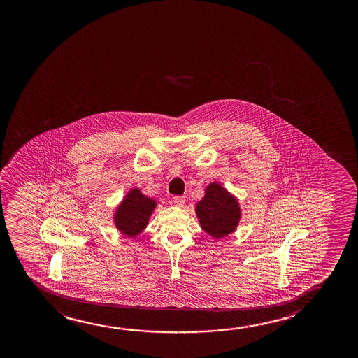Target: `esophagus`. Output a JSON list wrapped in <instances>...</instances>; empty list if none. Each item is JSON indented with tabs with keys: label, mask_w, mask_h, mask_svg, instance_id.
<instances>
[{
	"label": "esophagus",
	"mask_w": 358,
	"mask_h": 358,
	"mask_svg": "<svg viewBox=\"0 0 358 358\" xmlns=\"http://www.w3.org/2000/svg\"><path fill=\"white\" fill-rule=\"evenodd\" d=\"M172 203H173V206H183V204L186 203V198L183 196H173V198H172Z\"/></svg>",
	"instance_id": "esophagus-1"
}]
</instances>
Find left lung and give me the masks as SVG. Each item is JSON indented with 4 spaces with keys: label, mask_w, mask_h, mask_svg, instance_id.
<instances>
[{
    "label": "left lung",
    "mask_w": 358,
    "mask_h": 358,
    "mask_svg": "<svg viewBox=\"0 0 358 358\" xmlns=\"http://www.w3.org/2000/svg\"><path fill=\"white\" fill-rule=\"evenodd\" d=\"M196 213L203 230L215 238L234 232L241 216L235 196L217 183L208 186L206 196L196 204Z\"/></svg>",
    "instance_id": "obj_1"
}]
</instances>
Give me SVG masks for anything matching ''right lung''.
I'll list each match as a JSON object with an SVG mask.
<instances>
[{
	"label": "right lung",
	"mask_w": 358,
	"mask_h": 358,
	"mask_svg": "<svg viewBox=\"0 0 358 358\" xmlns=\"http://www.w3.org/2000/svg\"><path fill=\"white\" fill-rule=\"evenodd\" d=\"M155 206V201L143 196L139 189H133L115 214L116 227L124 235L136 237L145 229Z\"/></svg>",
	"instance_id": "obj_1"
}]
</instances>
